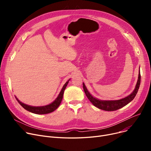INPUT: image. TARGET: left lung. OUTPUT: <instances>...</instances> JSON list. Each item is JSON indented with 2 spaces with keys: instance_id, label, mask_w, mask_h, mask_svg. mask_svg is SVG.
Masks as SVG:
<instances>
[{
  "instance_id": "obj_1",
  "label": "left lung",
  "mask_w": 151,
  "mask_h": 151,
  "mask_svg": "<svg viewBox=\"0 0 151 151\" xmlns=\"http://www.w3.org/2000/svg\"><path fill=\"white\" fill-rule=\"evenodd\" d=\"M141 82V75H140V71L139 70V74H138V81L136 84L135 88L133 91L130 93L129 96L126 97L125 98L121 99L120 100H99L96 97L92 96L88 91V89L85 86V84L83 83V89L84 92L86 95L87 97L90 100V101L95 106L97 107L100 109H103L105 111H116L117 109H120L127 104L133 100V99L135 97L138 91L139 86Z\"/></svg>"
}]
</instances>
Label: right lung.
I'll return each mask as SVG.
<instances>
[{"mask_svg": "<svg viewBox=\"0 0 151 151\" xmlns=\"http://www.w3.org/2000/svg\"><path fill=\"white\" fill-rule=\"evenodd\" d=\"M70 80V79L65 83L64 85L63 86L62 88L60 93H59L58 97L49 105H45V106H30V105H28L24 104V103L19 101L17 97H15V98L18 101L19 104L24 108L26 109L27 111H29V112H31V113H34V114H48V113L53 112L54 111H55L59 106L60 103L62 100V99H63V92H64V91H65L66 87H67Z\"/></svg>", "mask_w": 151, "mask_h": 151, "instance_id": "obj_1", "label": "right lung"}]
</instances>
